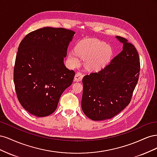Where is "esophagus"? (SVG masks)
I'll use <instances>...</instances> for the list:
<instances>
[{
  "mask_svg": "<svg viewBox=\"0 0 157 157\" xmlns=\"http://www.w3.org/2000/svg\"><path fill=\"white\" fill-rule=\"evenodd\" d=\"M82 78H83V75L82 73H80V72H78L76 73L75 76V81H77V82H80L81 81V80H82Z\"/></svg>",
  "mask_w": 157,
  "mask_h": 157,
  "instance_id": "esophagus-1",
  "label": "esophagus"
}]
</instances>
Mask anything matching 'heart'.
<instances>
[{
	"label": "heart",
	"instance_id": "b5f03b06",
	"mask_svg": "<svg viewBox=\"0 0 157 157\" xmlns=\"http://www.w3.org/2000/svg\"><path fill=\"white\" fill-rule=\"evenodd\" d=\"M75 51H70L67 58L72 66L80 63L79 56L86 59V67L90 71H98L109 63L113 56L111 46L96 39H85L75 46Z\"/></svg>",
	"mask_w": 157,
	"mask_h": 157
}]
</instances>
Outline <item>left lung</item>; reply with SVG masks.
I'll use <instances>...</instances> for the list:
<instances>
[{
  "label": "left lung",
  "instance_id": "obj_1",
  "mask_svg": "<svg viewBox=\"0 0 157 157\" xmlns=\"http://www.w3.org/2000/svg\"><path fill=\"white\" fill-rule=\"evenodd\" d=\"M122 50L109 64L82 79V109L93 121L110 119L130 103L138 81L140 62L134 46L121 36Z\"/></svg>",
  "mask_w": 157,
  "mask_h": 157
}]
</instances>
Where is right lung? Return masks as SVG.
<instances>
[{
  "mask_svg": "<svg viewBox=\"0 0 157 157\" xmlns=\"http://www.w3.org/2000/svg\"><path fill=\"white\" fill-rule=\"evenodd\" d=\"M75 34L46 27L29 33L19 45L13 82L19 101L31 115L43 117L53 113L61 94L72 84L75 73L63 60Z\"/></svg>",
  "mask_w": 157,
  "mask_h": 157,
  "instance_id": "1",
  "label": "right lung"
}]
</instances>
